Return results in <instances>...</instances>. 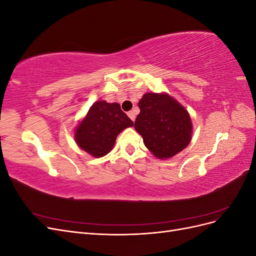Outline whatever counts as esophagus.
Instances as JSON below:
<instances>
[{
    "label": "esophagus",
    "mask_w": 256,
    "mask_h": 256,
    "mask_svg": "<svg viewBox=\"0 0 256 256\" xmlns=\"http://www.w3.org/2000/svg\"><path fill=\"white\" fill-rule=\"evenodd\" d=\"M128 116H129L130 120H132V122H134V120H136V112H134V111H130V112H128Z\"/></svg>",
    "instance_id": "34e87169"
}]
</instances>
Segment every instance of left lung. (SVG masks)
<instances>
[{"label": "left lung", "instance_id": "8db88e82", "mask_svg": "<svg viewBox=\"0 0 256 256\" xmlns=\"http://www.w3.org/2000/svg\"><path fill=\"white\" fill-rule=\"evenodd\" d=\"M134 128L145 146L158 159H168L191 141L192 122L188 111L166 92H146L140 102Z\"/></svg>", "mask_w": 256, "mask_h": 256}]
</instances>
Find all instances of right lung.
I'll list each match as a JSON object with an SVG mask.
<instances>
[{
	"label": "right lung",
	"instance_id": "obj_1",
	"mask_svg": "<svg viewBox=\"0 0 256 256\" xmlns=\"http://www.w3.org/2000/svg\"><path fill=\"white\" fill-rule=\"evenodd\" d=\"M134 122L116 102L99 100L90 108L88 114L74 131V140L80 148L100 158L110 152L118 134L132 127Z\"/></svg>",
	"mask_w": 256,
	"mask_h": 256
}]
</instances>
